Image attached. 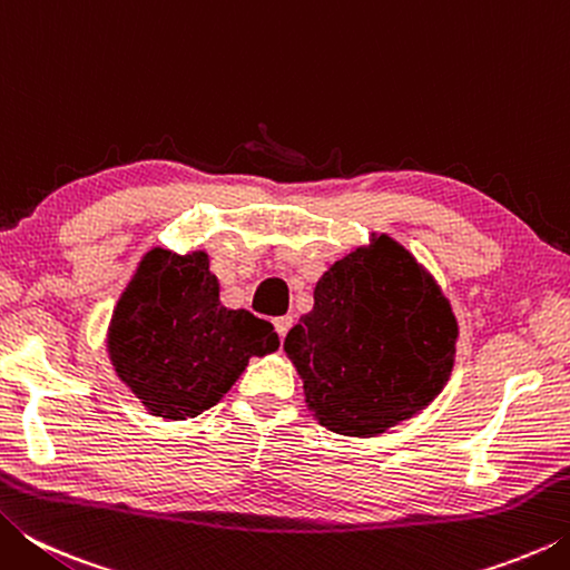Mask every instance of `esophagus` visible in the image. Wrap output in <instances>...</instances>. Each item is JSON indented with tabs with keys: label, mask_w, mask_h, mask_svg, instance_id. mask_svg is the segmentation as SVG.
I'll return each instance as SVG.
<instances>
[{
	"label": "esophagus",
	"mask_w": 570,
	"mask_h": 570,
	"mask_svg": "<svg viewBox=\"0 0 570 570\" xmlns=\"http://www.w3.org/2000/svg\"><path fill=\"white\" fill-rule=\"evenodd\" d=\"M292 324H294V320H292V316H278V320H274V326H276V334H278V336H282V340H284V336L288 334V330H292Z\"/></svg>",
	"instance_id": "34e87169"
}]
</instances>
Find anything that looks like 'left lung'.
I'll return each mask as SVG.
<instances>
[{
	"label": "left lung",
	"instance_id": "1",
	"mask_svg": "<svg viewBox=\"0 0 570 570\" xmlns=\"http://www.w3.org/2000/svg\"><path fill=\"white\" fill-rule=\"evenodd\" d=\"M458 322L407 248L390 236L336 262L314 308L286 334L308 410L336 435H382L450 380Z\"/></svg>",
	"mask_w": 570,
	"mask_h": 570
}]
</instances>
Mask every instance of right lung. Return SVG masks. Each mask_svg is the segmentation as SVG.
I'll list each match as a JSON object with an SVG mask.
<instances>
[{"instance_id":"1","label":"right lung","mask_w":570,"mask_h":570,"mask_svg":"<svg viewBox=\"0 0 570 570\" xmlns=\"http://www.w3.org/2000/svg\"><path fill=\"white\" fill-rule=\"evenodd\" d=\"M278 350L272 322L226 308L204 250L153 248L130 278L108 330L118 377L150 414L196 417L224 397L250 356Z\"/></svg>"}]
</instances>
